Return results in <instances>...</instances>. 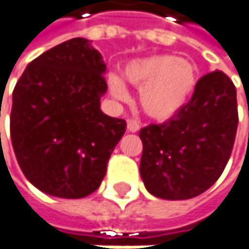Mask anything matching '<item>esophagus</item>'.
<instances>
[{
	"label": "esophagus",
	"mask_w": 249,
	"mask_h": 249,
	"mask_svg": "<svg viewBox=\"0 0 249 249\" xmlns=\"http://www.w3.org/2000/svg\"><path fill=\"white\" fill-rule=\"evenodd\" d=\"M139 129H141V124H139L138 120H133V119H129L127 120V130L129 132L135 133V132H139Z\"/></svg>",
	"instance_id": "1"
}]
</instances>
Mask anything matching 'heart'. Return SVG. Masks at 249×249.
I'll use <instances>...</instances> for the list:
<instances>
[{"label": "heart", "mask_w": 249, "mask_h": 249, "mask_svg": "<svg viewBox=\"0 0 249 249\" xmlns=\"http://www.w3.org/2000/svg\"><path fill=\"white\" fill-rule=\"evenodd\" d=\"M124 78L141 89L142 110L154 120H168L178 114L190 101L197 87V69L174 55H155L126 65ZM108 89L117 100H127L124 82L108 75Z\"/></svg>", "instance_id": "b5f03b06"}]
</instances>
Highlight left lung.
<instances>
[{
    "label": "left lung",
    "mask_w": 249,
    "mask_h": 249,
    "mask_svg": "<svg viewBox=\"0 0 249 249\" xmlns=\"http://www.w3.org/2000/svg\"><path fill=\"white\" fill-rule=\"evenodd\" d=\"M236 127L233 82L222 71L206 73L178 114L141 129V177L146 190L165 200H186L206 191L229 161Z\"/></svg>",
    "instance_id": "obj_1"
}]
</instances>
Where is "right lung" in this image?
Masks as SVG:
<instances>
[{"label": "right lung", "instance_id": "add662e5", "mask_svg": "<svg viewBox=\"0 0 249 249\" xmlns=\"http://www.w3.org/2000/svg\"><path fill=\"white\" fill-rule=\"evenodd\" d=\"M106 65L91 40L75 37L27 65L13 91L11 143L26 178L40 191L82 198L104 178L126 122L104 114Z\"/></svg>", "mask_w": 249, "mask_h": 249}]
</instances>
